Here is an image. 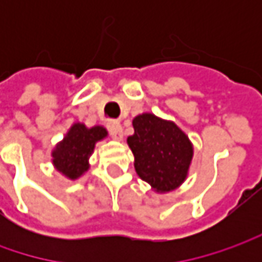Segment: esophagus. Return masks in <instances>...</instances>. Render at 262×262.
<instances>
[{"label":"esophagus","instance_id":"esophagus-1","mask_svg":"<svg viewBox=\"0 0 262 262\" xmlns=\"http://www.w3.org/2000/svg\"><path fill=\"white\" fill-rule=\"evenodd\" d=\"M109 133H111V137L114 138V140H118V141H121L122 140V126L119 122H111V125H109Z\"/></svg>","mask_w":262,"mask_h":262}]
</instances>
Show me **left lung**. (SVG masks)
<instances>
[{
    "label": "left lung",
    "instance_id": "left-lung-1",
    "mask_svg": "<svg viewBox=\"0 0 262 262\" xmlns=\"http://www.w3.org/2000/svg\"><path fill=\"white\" fill-rule=\"evenodd\" d=\"M134 134L126 143L134 155L137 175L159 192L166 194L184 184L194 156V147L173 121L155 114L133 119Z\"/></svg>",
    "mask_w": 262,
    "mask_h": 262
}]
</instances>
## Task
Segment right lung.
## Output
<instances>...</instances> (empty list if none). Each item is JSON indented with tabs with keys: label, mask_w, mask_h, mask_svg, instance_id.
<instances>
[{
	"label": "right lung",
	"mask_w": 262,
	"mask_h": 262,
	"mask_svg": "<svg viewBox=\"0 0 262 262\" xmlns=\"http://www.w3.org/2000/svg\"><path fill=\"white\" fill-rule=\"evenodd\" d=\"M107 137L106 128L95 125L87 128L81 122L73 124L66 137L52 150V165L59 173L74 181L89 170V159L97 141Z\"/></svg>",
	"instance_id": "right-lung-1"
}]
</instances>
